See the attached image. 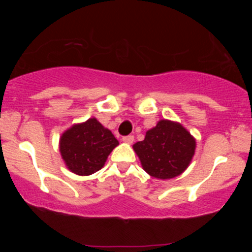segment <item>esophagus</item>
I'll use <instances>...</instances> for the list:
<instances>
[{
	"label": "esophagus",
	"instance_id": "1",
	"mask_svg": "<svg viewBox=\"0 0 252 252\" xmlns=\"http://www.w3.org/2000/svg\"><path fill=\"white\" fill-rule=\"evenodd\" d=\"M122 141L124 143H128V144H131L132 142H134V136L129 135V136H124V137L122 138Z\"/></svg>",
	"mask_w": 252,
	"mask_h": 252
}]
</instances>
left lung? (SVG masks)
<instances>
[{"instance_id": "8db88e82", "label": "left lung", "mask_w": 252, "mask_h": 252, "mask_svg": "<svg viewBox=\"0 0 252 252\" xmlns=\"http://www.w3.org/2000/svg\"><path fill=\"white\" fill-rule=\"evenodd\" d=\"M195 147V138L182 124L160 120L146 132L144 140L136 142L132 148L150 176L168 180L187 169Z\"/></svg>"}]
</instances>
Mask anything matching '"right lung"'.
I'll return each mask as SVG.
<instances>
[{"mask_svg":"<svg viewBox=\"0 0 252 252\" xmlns=\"http://www.w3.org/2000/svg\"><path fill=\"white\" fill-rule=\"evenodd\" d=\"M118 144L112 132L92 117L65 130L60 136L59 150L67 169L85 176L102 169Z\"/></svg>","mask_w":252,"mask_h":252,"instance_id":"right-lung-1","label":"right lung"}]
</instances>
